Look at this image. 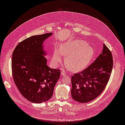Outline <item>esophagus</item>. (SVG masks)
I'll return each instance as SVG.
<instances>
[{"label":"esophagus","instance_id":"34e87169","mask_svg":"<svg viewBox=\"0 0 125 125\" xmlns=\"http://www.w3.org/2000/svg\"><path fill=\"white\" fill-rule=\"evenodd\" d=\"M61 75L62 76H65L66 75V73L65 72V71H62L61 72Z\"/></svg>","mask_w":125,"mask_h":125}]
</instances>
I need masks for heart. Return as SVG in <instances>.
<instances>
[{"label":"heart","mask_w":125,"mask_h":125,"mask_svg":"<svg viewBox=\"0 0 125 125\" xmlns=\"http://www.w3.org/2000/svg\"><path fill=\"white\" fill-rule=\"evenodd\" d=\"M94 55V50L88 46L85 42L75 40L61 45L58 50L53 51L52 60L57 64L65 57V63L68 68L73 72H78L87 67Z\"/></svg>","instance_id":"heart-1"}]
</instances>
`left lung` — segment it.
<instances>
[{
  "instance_id": "obj_1",
  "label": "left lung",
  "mask_w": 125,
  "mask_h": 125,
  "mask_svg": "<svg viewBox=\"0 0 125 125\" xmlns=\"http://www.w3.org/2000/svg\"><path fill=\"white\" fill-rule=\"evenodd\" d=\"M113 67L111 52L104 44L101 53L94 62L71 77L72 98L76 101L86 103L98 97L106 87Z\"/></svg>"
}]
</instances>
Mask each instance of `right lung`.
<instances>
[{
    "label": "right lung",
    "instance_id": "obj_1",
    "mask_svg": "<svg viewBox=\"0 0 125 125\" xmlns=\"http://www.w3.org/2000/svg\"><path fill=\"white\" fill-rule=\"evenodd\" d=\"M52 33L34 35L19 43L12 55V74L23 97L34 103H42L52 97L60 70L47 65L44 41Z\"/></svg>",
    "mask_w": 125,
    "mask_h": 125
}]
</instances>
